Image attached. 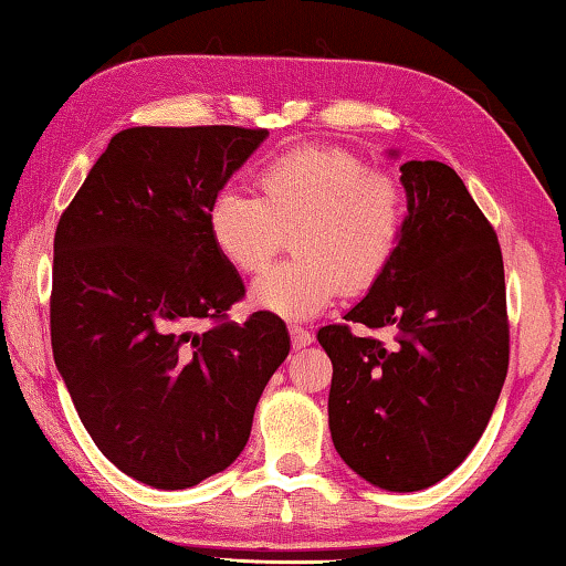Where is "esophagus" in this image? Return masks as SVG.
I'll return each mask as SVG.
<instances>
[{
  "label": "esophagus",
  "mask_w": 566,
  "mask_h": 566,
  "mask_svg": "<svg viewBox=\"0 0 566 566\" xmlns=\"http://www.w3.org/2000/svg\"><path fill=\"white\" fill-rule=\"evenodd\" d=\"M291 342H293V349H303L308 347L311 342H314V334H311L308 329H303V326H291Z\"/></svg>",
  "instance_id": "1"
}]
</instances>
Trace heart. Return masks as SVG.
Returning a JSON list of instances; mask_svg holds the SVG:
<instances>
[{
    "mask_svg": "<svg viewBox=\"0 0 566 566\" xmlns=\"http://www.w3.org/2000/svg\"><path fill=\"white\" fill-rule=\"evenodd\" d=\"M207 227L219 255L240 273L265 268L289 234L296 258L258 275L250 301L303 322L329 306L339 289L363 293L380 281L403 237V196L357 155L298 147L258 170L255 196L219 193Z\"/></svg>",
    "mask_w": 566,
    "mask_h": 566,
    "instance_id": "b5f03b06",
    "label": "heart"
}]
</instances>
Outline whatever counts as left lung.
I'll return each mask as SVG.
<instances>
[{"label":"left lung","instance_id":"1","mask_svg":"<svg viewBox=\"0 0 566 566\" xmlns=\"http://www.w3.org/2000/svg\"><path fill=\"white\" fill-rule=\"evenodd\" d=\"M400 184V248L344 314L390 326L396 344L347 324L316 339L334 367V449L370 485L416 493L454 472L485 431L507 373V316L501 244L462 178L439 160H408Z\"/></svg>","mask_w":566,"mask_h":566}]
</instances>
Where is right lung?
<instances>
[{
  "mask_svg": "<svg viewBox=\"0 0 566 566\" xmlns=\"http://www.w3.org/2000/svg\"><path fill=\"white\" fill-rule=\"evenodd\" d=\"M265 137L227 125L122 129L55 229V367L99 452L150 488L186 490L227 470L291 352L268 311L196 332L244 296L207 214Z\"/></svg>",
  "mask_w": 566,
  "mask_h": 566,
  "instance_id": "1",
  "label": "right lung"
}]
</instances>
